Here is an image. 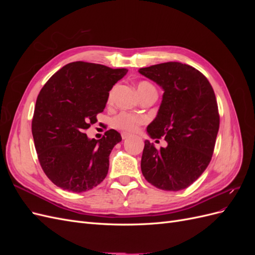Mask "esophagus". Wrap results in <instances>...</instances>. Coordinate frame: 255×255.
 <instances>
[{"instance_id": "obj_1", "label": "esophagus", "mask_w": 255, "mask_h": 255, "mask_svg": "<svg viewBox=\"0 0 255 255\" xmlns=\"http://www.w3.org/2000/svg\"><path fill=\"white\" fill-rule=\"evenodd\" d=\"M122 139H128V138L129 137V135L128 134H127V133H122Z\"/></svg>"}]
</instances>
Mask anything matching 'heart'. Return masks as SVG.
Segmentation results:
<instances>
[{
    "label": "heart",
    "instance_id": "heart-1",
    "mask_svg": "<svg viewBox=\"0 0 255 255\" xmlns=\"http://www.w3.org/2000/svg\"><path fill=\"white\" fill-rule=\"evenodd\" d=\"M149 90H155V88H154L153 85H151L148 82L143 81L137 85V91L139 96ZM111 98L112 92L110 94L109 99L111 100ZM144 122L145 119L143 117H140V116H135L128 113H121L113 119V126L119 129L125 130V132H135L138 127Z\"/></svg>",
    "mask_w": 255,
    "mask_h": 255
}]
</instances>
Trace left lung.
I'll list each match as a JSON object with an SVG mask.
<instances>
[{"label": "left lung", "mask_w": 255, "mask_h": 255, "mask_svg": "<svg viewBox=\"0 0 255 255\" xmlns=\"http://www.w3.org/2000/svg\"><path fill=\"white\" fill-rule=\"evenodd\" d=\"M139 73L164 89L156 118L146 128L151 138L165 137L156 149L144 141L141 171L159 189L187 188L212 159L219 129V113L212 85L189 65L176 61L139 69Z\"/></svg>", "instance_id": "left-lung-1"}]
</instances>
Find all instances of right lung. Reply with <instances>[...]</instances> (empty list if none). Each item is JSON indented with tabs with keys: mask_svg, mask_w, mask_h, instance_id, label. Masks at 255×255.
<instances>
[{
	"mask_svg": "<svg viewBox=\"0 0 255 255\" xmlns=\"http://www.w3.org/2000/svg\"><path fill=\"white\" fill-rule=\"evenodd\" d=\"M127 72L125 68L74 61L44 84L36 101L32 133L42 170L56 186L84 192L106 177L110 154L121 135L110 129L96 140L85 130L98 121L111 89Z\"/></svg>",
	"mask_w": 255,
	"mask_h": 255,
	"instance_id": "right-lung-1",
	"label": "right lung"
}]
</instances>
